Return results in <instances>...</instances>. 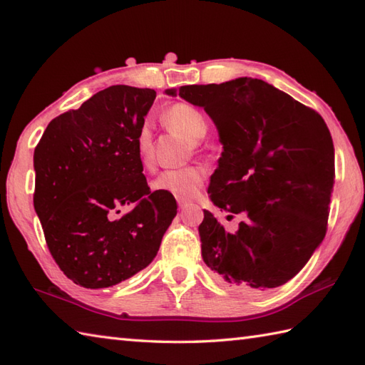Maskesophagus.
I'll return each mask as SVG.
<instances>
[{"instance_id": "esophagus-1", "label": "esophagus", "mask_w": 365, "mask_h": 365, "mask_svg": "<svg viewBox=\"0 0 365 365\" xmlns=\"http://www.w3.org/2000/svg\"><path fill=\"white\" fill-rule=\"evenodd\" d=\"M187 205H188L187 200H178V207H180V208H185Z\"/></svg>"}]
</instances>
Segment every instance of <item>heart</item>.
Here are the masks:
<instances>
[{"instance_id": "obj_1", "label": "heart", "mask_w": 365, "mask_h": 365, "mask_svg": "<svg viewBox=\"0 0 365 365\" xmlns=\"http://www.w3.org/2000/svg\"><path fill=\"white\" fill-rule=\"evenodd\" d=\"M165 120L168 125L178 131L188 139L190 143L196 144L202 139L208 131V120L205 114L190 103L178 102L170 105L165 111ZM138 155L143 163H145L150 150V128L147 123L138 131ZM205 178V169L202 166H187L178 169H169L161 173L152 183V188L168 192L180 200L191 199L199 191Z\"/></svg>"}]
</instances>
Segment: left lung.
<instances>
[{
  "label": "left lung",
  "instance_id": "left-lung-1",
  "mask_svg": "<svg viewBox=\"0 0 365 365\" xmlns=\"http://www.w3.org/2000/svg\"><path fill=\"white\" fill-rule=\"evenodd\" d=\"M202 106L222 155L212 202L246 213L229 234L210 212L199 226L202 259L229 287L274 289L297 276L323 242L334 185V145L322 115L257 78L168 89Z\"/></svg>",
  "mask_w": 365,
  "mask_h": 365
}]
</instances>
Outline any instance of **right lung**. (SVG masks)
<instances>
[{"instance_id": "1", "label": "right lung", "mask_w": 365, "mask_h": 365, "mask_svg": "<svg viewBox=\"0 0 365 365\" xmlns=\"http://www.w3.org/2000/svg\"><path fill=\"white\" fill-rule=\"evenodd\" d=\"M157 92L106 88L53 119L34 150V208L61 271L86 289L145 268L177 215L175 199L147 187L138 131ZM122 206L130 210L115 218Z\"/></svg>"}]
</instances>
